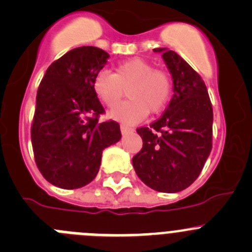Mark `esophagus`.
Returning a JSON list of instances; mask_svg holds the SVG:
<instances>
[{
  "mask_svg": "<svg viewBox=\"0 0 252 252\" xmlns=\"http://www.w3.org/2000/svg\"><path fill=\"white\" fill-rule=\"evenodd\" d=\"M121 131H122V134L130 133V131H133V128H130V126H126V124H122V126H121Z\"/></svg>",
  "mask_w": 252,
  "mask_h": 252,
  "instance_id": "34e87169",
  "label": "esophagus"
}]
</instances>
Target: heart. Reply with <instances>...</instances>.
<instances>
[{
    "label": "heart",
    "mask_w": 252,
    "mask_h": 252,
    "mask_svg": "<svg viewBox=\"0 0 252 252\" xmlns=\"http://www.w3.org/2000/svg\"><path fill=\"white\" fill-rule=\"evenodd\" d=\"M128 89L130 99L121 103L109 112V117L124 123H138L148 113L158 114L169 103L173 83L169 73L154 68L143 58H130L119 63L114 73L100 70L93 79V91L107 107L121 100Z\"/></svg>",
    "instance_id": "b5f03b06"
}]
</instances>
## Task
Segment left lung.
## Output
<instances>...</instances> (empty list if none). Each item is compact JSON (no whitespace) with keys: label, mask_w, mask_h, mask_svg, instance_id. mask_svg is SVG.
<instances>
[{"label":"left lung","mask_w":252,"mask_h":252,"mask_svg":"<svg viewBox=\"0 0 252 252\" xmlns=\"http://www.w3.org/2000/svg\"><path fill=\"white\" fill-rule=\"evenodd\" d=\"M163 53L174 94L168 108L150 126L138 128L143 148L133 157L139 179L152 189L178 192L201 173L213 148V105L201 77L174 51Z\"/></svg>","instance_id":"left-lung-1"}]
</instances>
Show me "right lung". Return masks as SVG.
I'll return each mask as SVG.
<instances>
[{
    "label": "right lung",
    "mask_w": 252,
    "mask_h": 252,
    "mask_svg": "<svg viewBox=\"0 0 252 252\" xmlns=\"http://www.w3.org/2000/svg\"><path fill=\"white\" fill-rule=\"evenodd\" d=\"M108 58L97 47L72 49L49 65L37 91L31 128L34 160L44 179L62 189L89 184L103 150L122 138L117 122H98L104 108L93 79Z\"/></svg>",
    "instance_id": "add662e5"
}]
</instances>
